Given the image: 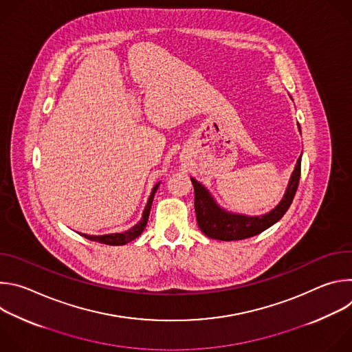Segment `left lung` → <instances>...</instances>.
<instances>
[{
	"mask_svg": "<svg viewBox=\"0 0 352 352\" xmlns=\"http://www.w3.org/2000/svg\"><path fill=\"white\" fill-rule=\"evenodd\" d=\"M300 132V126L298 124ZM300 178V157L296 160L295 168L288 181V186L281 202L269 213L262 216H245L231 213L221 209L210 192L195 178H190L195 189V212L199 228L212 239L238 241L258 235L276 224L288 210L298 189Z\"/></svg>",
	"mask_w": 352,
	"mask_h": 352,
	"instance_id": "1",
	"label": "left lung"
}]
</instances>
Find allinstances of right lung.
Here are the masks:
<instances>
[{
    "instance_id": "add662e5",
    "label": "right lung",
    "mask_w": 352,
    "mask_h": 352,
    "mask_svg": "<svg viewBox=\"0 0 352 352\" xmlns=\"http://www.w3.org/2000/svg\"><path fill=\"white\" fill-rule=\"evenodd\" d=\"M159 185H160V182L156 184L155 188L152 189V193H150V196H148V200H147L146 208L143 210L140 221L138 224H135L132 228H129L128 231H125V232H116V234H106V235H86V234H80V232L79 234L83 235L85 238L90 239V241H96V242L106 243V245H125V243L133 241L135 238H138L143 232V230H144V227L147 224L148 214H150V208H152L153 197H155V193H156Z\"/></svg>"
}]
</instances>
